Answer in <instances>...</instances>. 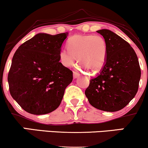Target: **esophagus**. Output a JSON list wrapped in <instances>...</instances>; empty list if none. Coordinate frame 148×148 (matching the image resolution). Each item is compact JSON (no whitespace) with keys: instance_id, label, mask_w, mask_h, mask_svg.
I'll list each match as a JSON object with an SVG mask.
<instances>
[{"instance_id":"34e87169","label":"esophagus","mask_w":148,"mask_h":148,"mask_svg":"<svg viewBox=\"0 0 148 148\" xmlns=\"http://www.w3.org/2000/svg\"><path fill=\"white\" fill-rule=\"evenodd\" d=\"M79 76L80 74L78 72H73V77H74V79H76V78L79 77Z\"/></svg>"}]
</instances>
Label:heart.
I'll list each match as a JSON object with an SVG mask.
<instances>
[{
	"label": "heart",
	"instance_id": "1",
	"mask_svg": "<svg viewBox=\"0 0 148 148\" xmlns=\"http://www.w3.org/2000/svg\"><path fill=\"white\" fill-rule=\"evenodd\" d=\"M67 48H62L59 52L60 62L64 67L72 65L78 58L79 67L97 72L103 67L106 60L107 45L100 35H76L69 39Z\"/></svg>",
	"mask_w": 148,
	"mask_h": 148
}]
</instances>
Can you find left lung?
I'll return each mask as SVG.
<instances>
[{"label": "left lung", "mask_w": 148, "mask_h": 148, "mask_svg": "<svg viewBox=\"0 0 148 148\" xmlns=\"http://www.w3.org/2000/svg\"><path fill=\"white\" fill-rule=\"evenodd\" d=\"M97 32L106 42V60L99 74L90 79L85 94L95 108L118 111L126 106L138 91L141 74L138 57L130 44L111 30Z\"/></svg>", "instance_id": "left-lung-1"}]
</instances>
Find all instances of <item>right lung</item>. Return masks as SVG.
Returning a JSON list of instances; mask_svg holds the SVG:
<instances>
[{
	"instance_id": "obj_1",
	"label": "right lung",
	"mask_w": 148,
	"mask_h": 148,
	"mask_svg": "<svg viewBox=\"0 0 148 148\" xmlns=\"http://www.w3.org/2000/svg\"><path fill=\"white\" fill-rule=\"evenodd\" d=\"M68 34L38 33L15 52L8 77L10 92L28 113L47 114L60 104L73 79L72 71L59 58Z\"/></svg>"
}]
</instances>
